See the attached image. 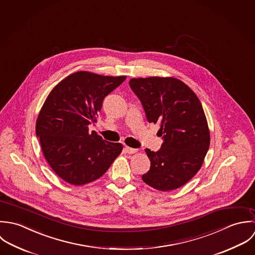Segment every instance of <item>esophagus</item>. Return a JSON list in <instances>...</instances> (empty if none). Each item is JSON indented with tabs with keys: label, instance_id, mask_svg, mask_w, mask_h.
I'll use <instances>...</instances> for the list:
<instances>
[{
	"label": "esophagus",
	"instance_id": "obj_1",
	"mask_svg": "<svg viewBox=\"0 0 255 255\" xmlns=\"http://www.w3.org/2000/svg\"><path fill=\"white\" fill-rule=\"evenodd\" d=\"M125 152L127 153H130V154H132V153H137L138 152V149H133V148H130V147H125Z\"/></svg>",
	"mask_w": 255,
	"mask_h": 255
}]
</instances>
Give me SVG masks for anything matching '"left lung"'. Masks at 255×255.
<instances>
[{
	"instance_id": "obj_1",
	"label": "left lung",
	"mask_w": 255,
	"mask_h": 255,
	"mask_svg": "<svg viewBox=\"0 0 255 255\" xmlns=\"http://www.w3.org/2000/svg\"><path fill=\"white\" fill-rule=\"evenodd\" d=\"M129 85L148 121L159 124L163 139L157 152L145 150L151 167L142 179L160 191L177 189L201 168L210 146L202 104L187 85L172 77L131 79Z\"/></svg>"
}]
</instances>
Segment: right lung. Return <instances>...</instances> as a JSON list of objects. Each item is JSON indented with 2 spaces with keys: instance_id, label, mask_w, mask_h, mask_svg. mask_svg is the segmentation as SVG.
<instances>
[{
  "instance_id": "right-lung-1",
  "label": "right lung",
  "mask_w": 255,
  "mask_h": 255,
  "mask_svg": "<svg viewBox=\"0 0 255 255\" xmlns=\"http://www.w3.org/2000/svg\"><path fill=\"white\" fill-rule=\"evenodd\" d=\"M126 80L80 71L62 80L48 95L36 120V136L53 171L72 185L102 176L121 153L120 143L102 140L89 125L97 122L104 98Z\"/></svg>"
}]
</instances>
